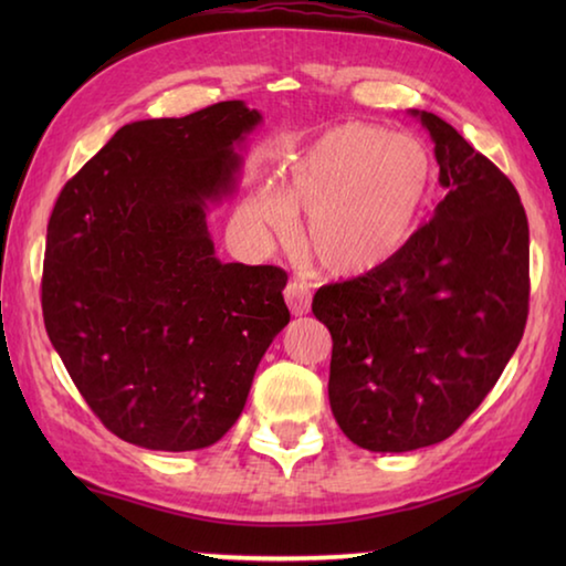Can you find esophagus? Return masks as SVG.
Instances as JSON below:
<instances>
[{"instance_id": "1", "label": "esophagus", "mask_w": 566, "mask_h": 566, "mask_svg": "<svg viewBox=\"0 0 566 566\" xmlns=\"http://www.w3.org/2000/svg\"><path fill=\"white\" fill-rule=\"evenodd\" d=\"M284 300H286V306L292 310V314H306V312H310V306H312L310 286H306L304 282L292 280L284 290Z\"/></svg>"}]
</instances>
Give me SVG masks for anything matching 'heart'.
Wrapping results in <instances>:
<instances>
[{"mask_svg":"<svg viewBox=\"0 0 566 566\" xmlns=\"http://www.w3.org/2000/svg\"><path fill=\"white\" fill-rule=\"evenodd\" d=\"M432 157L419 139L367 122L322 132L286 165L280 187L262 185L242 205L249 227L296 232L332 274H361L387 262L415 234L432 191Z\"/></svg>","mask_w":566,"mask_h":566,"instance_id":"obj_1","label":"heart"}]
</instances>
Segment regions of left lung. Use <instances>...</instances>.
Instances as JSON below:
<instances>
[{
	"instance_id": "left-lung-1",
	"label": "left lung",
	"mask_w": 566,
	"mask_h": 566,
	"mask_svg": "<svg viewBox=\"0 0 566 566\" xmlns=\"http://www.w3.org/2000/svg\"><path fill=\"white\" fill-rule=\"evenodd\" d=\"M409 114L434 142L444 199L387 262L312 302L332 334V415L369 452L452 437L520 347L530 306V224L514 185L452 124Z\"/></svg>"
}]
</instances>
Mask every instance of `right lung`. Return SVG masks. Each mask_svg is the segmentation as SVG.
<instances>
[{
  "instance_id": "obj_1",
  "label": "right lung",
  "mask_w": 566,
  "mask_h": 566,
  "mask_svg": "<svg viewBox=\"0 0 566 566\" xmlns=\"http://www.w3.org/2000/svg\"><path fill=\"white\" fill-rule=\"evenodd\" d=\"M262 114L242 99L139 119L66 181L46 227L52 347L112 434L157 452L219 442L290 324L276 266L224 264L207 227Z\"/></svg>"
}]
</instances>
